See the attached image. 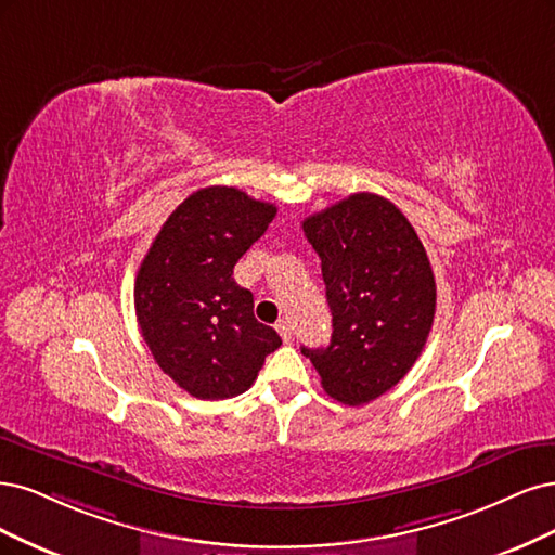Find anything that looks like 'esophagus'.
Segmentation results:
<instances>
[{"mask_svg":"<svg viewBox=\"0 0 555 555\" xmlns=\"http://www.w3.org/2000/svg\"><path fill=\"white\" fill-rule=\"evenodd\" d=\"M276 332L281 334V338H283L285 344H288L291 338H293V327H291L288 320H279V323H276Z\"/></svg>","mask_w":555,"mask_h":555,"instance_id":"34e87169","label":"esophagus"}]
</instances>
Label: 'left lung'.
<instances>
[{
  "instance_id": "left-lung-1",
  "label": "left lung",
  "mask_w": 555,
  "mask_h": 555,
  "mask_svg": "<svg viewBox=\"0 0 555 555\" xmlns=\"http://www.w3.org/2000/svg\"><path fill=\"white\" fill-rule=\"evenodd\" d=\"M320 256L332 341L301 348L336 401L364 405L413 369L434 325L436 279L415 228L375 193H354L301 223Z\"/></svg>"
}]
</instances>
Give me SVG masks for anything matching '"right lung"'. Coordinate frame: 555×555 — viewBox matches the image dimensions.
Instances as JSON below:
<instances>
[{
    "label": "right lung",
    "mask_w": 555,
    "mask_h": 555,
    "mask_svg": "<svg viewBox=\"0 0 555 555\" xmlns=\"http://www.w3.org/2000/svg\"><path fill=\"white\" fill-rule=\"evenodd\" d=\"M276 207L235 186L191 193L158 230L135 276L138 325L160 371L191 397L219 401L254 385L281 336L232 279Z\"/></svg>",
    "instance_id": "1"
}]
</instances>
